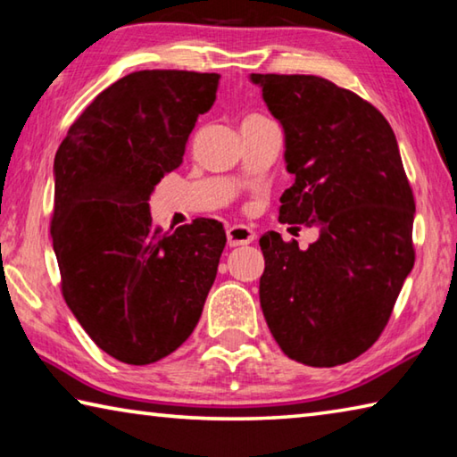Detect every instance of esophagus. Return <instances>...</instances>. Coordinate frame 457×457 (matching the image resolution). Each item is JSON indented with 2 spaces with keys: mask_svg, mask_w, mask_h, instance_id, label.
<instances>
[{
  "mask_svg": "<svg viewBox=\"0 0 457 457\" xmlns=\"http://www.w3.org/2000/svg\"><path fill=\"white\" fill-rule=\"evenodd\" d=\"M256 239V234L253 229L245 228V226H231L228 228V244L229 247H237V245H247Z\"/></svg>",
  "mask_w": 457,
  "mask_h": 457,
  "instance_id": "obj_1",
  "label": "esophagus"
}]
</instances>
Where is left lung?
Returning a JSON list of instances; mask_svg holds the SVG:
<instances>
[{"mask_svg":"<svg viewBox=\"0 0 457 457\" xmlns=\"http://www.w3.org/2000/svg\"><path fill=\"white\" fill-rule=\"evenodd\" d=\"M284 130L282 223L316 228L300 250L260 237V304L284 354L311 367L357 359L381 335L415 262V201L395 133L373 104L320 76L252 74Z\"/></svg>","mask_w":457,"mask_h":457,"instance_id":"obj_1","label":"left lung"}]
</instances>
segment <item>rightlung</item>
Instances as JSON below:
<instances>
[{
  "mask_svg": "<svg viewBox=\"0 0 457 457\" xmlns=\"http://www.w3.org/2000/svg\"><path fill=\"white\" fill-rule=\"evenodd\" d=\"M220 74L141 71L92 100L54 159L52 244L62 294L88 337L120 362L151 365L199 322L226 231L193 220L153 228L149 199L183 163Z\"/></svg>",
  "mask_w": 457,
  "mask_h": 457,
  "instance_id": "obj_1",
  "label": "right lung"
}]
</instances>
